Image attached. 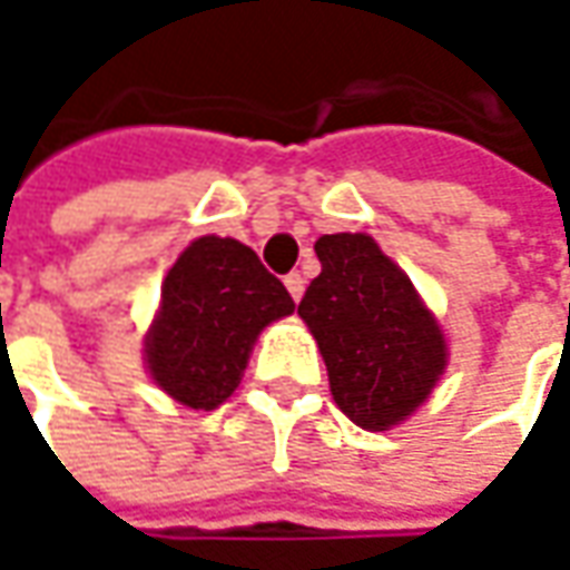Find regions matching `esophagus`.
I'll return each instance as SVG.
<instances>
[{
  "label": "esophagus",
  "mask_w": 570,
  "mask_h": 570,
  "mask_svg": "<svg viewBox=\"0 0 570 570\" xmlns=\"http://www.w3.org/2000/svg\"><path fill=\"white\" fill-rule=\"evenodd\" d=\"M285 288H288V295L295 297V301H301V295H304V275L301 273L285 275Z\"/></svg>",
  "instance_id": "34e87169"
}]
</instances>
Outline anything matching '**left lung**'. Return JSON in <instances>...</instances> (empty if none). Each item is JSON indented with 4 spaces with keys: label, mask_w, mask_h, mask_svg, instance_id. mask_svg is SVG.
Instances as JSON below:
<instances>
[{
    "label": "left lung",
    "mask_w": 570,
    "mask_h": 570,
    "mask_svg": "<svg viewBox=\"0 0 570 570\" xmlns=\"http://www.w3.org/2000/svg\"><path fill=\"white\" fill-rule=\"evenodd\" d=\"M314 250L323 269L297 314L317 340L333 400L367 431L400 425L448 364L444 333L374 237L323 234Z\"/></svg>",
    "instance_id": "obj_1"
}]
</instances>
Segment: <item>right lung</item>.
Wrapping results in <instances>:
<instances>
[{"instance_id":"1","label":"right lung","mask_w":570,"mask_h":570,"mask_svg":"<svg viewBox=\"0 0 570 570\" xmlns=\"http://www.w3.org/2000/svg\"><path fill=\"white\" fill-rule=\"evenodd\" d=\"M295 301L259 256L234 237H199L170 266L161 311L145 340L155 383L189 409L228 400L263 326Z\"/></svg>"}]
</instances>
